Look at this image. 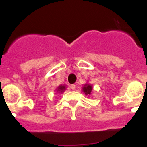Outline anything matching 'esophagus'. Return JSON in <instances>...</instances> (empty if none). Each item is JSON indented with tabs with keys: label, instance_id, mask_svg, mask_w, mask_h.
Wrapping results in <instances>:
<instances>
[{
	"label": "esophagus",
	"instance_id": "obj_1",
	"mask_svg": "<svg viewBox=\"0 0 147 147\" xmlns=\"http://www.w3.org/2000/svg\"><path fill=\"white\" fill-rule=\"evenodd\" d=\"M71 89H72V90L76 89V85H71Z\"/></svg>",
	"mask_w": 147,
	"mask_h": 147
}]
</instances>
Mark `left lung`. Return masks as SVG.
I'll list each match as a JSON object with an SVG mask.
<instances>
[{"instance_id":"obj_1","label":"left lung","mask_w":147,"mask_h":147,"mask_svg":"<svg viewBox=\"0 0 147 147\" xmlns=\"http://www.w3.org/2000/svg\"><path fill=\"white\" fill-rule=\"evenodd\" d=\"M92 89H93V88H92L91 85L87 84V85H85V86H84V88H83V91H84V93L86 95H90L91 93Z\"/></svg>"}]
</instances>
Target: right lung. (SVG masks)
I'll return each instance as SVG.
<instances>
[{
  "mask_svg": "<svg viewBox=\"0 0 147 147\" xmlns=\"http://www.w3.org/2000/svg\"><path fill=\"white\" fill-rule=\"evenodd\" d=\"M57 90V91L58 93H63L65 90V85H60V86L58 87V88Z\"/></svg>",
  "mask_w": 147,
  "mask_h": 147,
  "instance_id": "right-lung-1",
  "label": "right lung"
}]
</instances>
